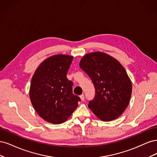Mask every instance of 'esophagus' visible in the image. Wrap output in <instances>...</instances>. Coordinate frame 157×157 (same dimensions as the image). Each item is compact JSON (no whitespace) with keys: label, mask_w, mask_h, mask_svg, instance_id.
Returning <instances> with one entry per match:
<instances>
[{"label":"esophagus","mask_w":157,"mask_h":157,"mask_svg":"<svg viewBox=\"0 0 157 157\" xmlns=\"http://www.w3.org/2000/svg\"><path fill=\"white\" fill-rule=\"evenodd\" d=\"M80 99H81V101H84V96L83 94H82V95H80Z\"/></svg>","instance_id":"esophagus-1"}]
</instances>
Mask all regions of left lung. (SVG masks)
<instances>
[{"label":"left lung","instance_id":"1","mask_svg":"<svg viewBox=\"0 0 157 157\" xmlns=\"http://www.w3.org/2000/svg\"><path fill=\"white\" fill-rule=\"evenodd\" d=\"M94 83L96 95L88 107L103 121L117 119L130 102L132 86L126 71L113 57L101 52L84 55L79 63Z\"/></svg>","mask_w":157,"mask_h":157}]
</instances>
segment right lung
<instances>
[{"mask_svg": "<svg viewBox=\"0 0 157 157\" xmlns=\"http://www.w3.org/2000/svg\"><path fill=\"white\" fill-rule=\"evenodd\" d=\"M73 57L58 54L44 59L33 75L29 98L41 118L54 124L67 121L78 107L80 100L73 94V83L67 73Z\"/></svg>", "mask_w": 157, "mask_h": 157, "instance_id": "1", "label": "right lung"}]
</instances>
